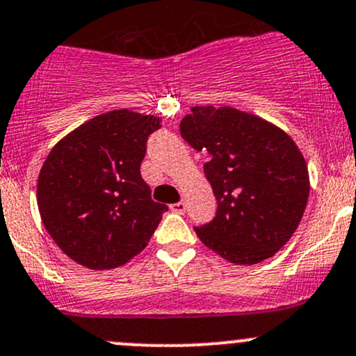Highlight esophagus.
I'll return each mask as SVG.
<instances>
[{
  "label": "esophagus",
  "mask_w": 356,
  "mask_h": 356,
  "mask_svg": "<svg viewBox=\"0 0 356 356\" xmlns=\"http://www.w3.org/2000/svg\"><path fill=\"white\" fill-rule=\"evenodd\" d=\"M170 211H174V213H177V214H184L186 213V202L184 201L174 202V204H170Z\"/></svg>",
  "instance_id": "1"
}]
</instances>
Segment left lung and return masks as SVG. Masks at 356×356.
<instances>
[{"mask_svg": "<svg viewBox=\"0 0 356 356\" xmlns=\"http://www.w3.org/2000/svg\"><path fill=\"white\" fill-rule=\"evenodd\" d=\"M182 138L209 154L204 174L216 216L197 226L209 250L236 265L275 255L298 229L309 197L306 160L286 131L240 109L194 106Z\"/></svg>", "mask_w": 356, "mask_h": 356, "instance_id": "1", "label": "left lung"}]
</instances>
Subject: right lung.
Wrapping results in <instances>:
<instances>
[{"label": "right lung", "mask_w": 356, "mask_h": 356, "mask_svg": "<svg viewBox=\"0 0 356 356\" xmlns=\"http://www.w3.org/2000/svg\"><path fill=\"white\" fill-rule=\"evenodd\" d=\"M160 118L115 109L91 118L50 150L37 201L57 247L91 270L121 267L147 247L167 206L140 165Z\"/></svg>", "instance_id": "right-lung-1"}]
</instances>
